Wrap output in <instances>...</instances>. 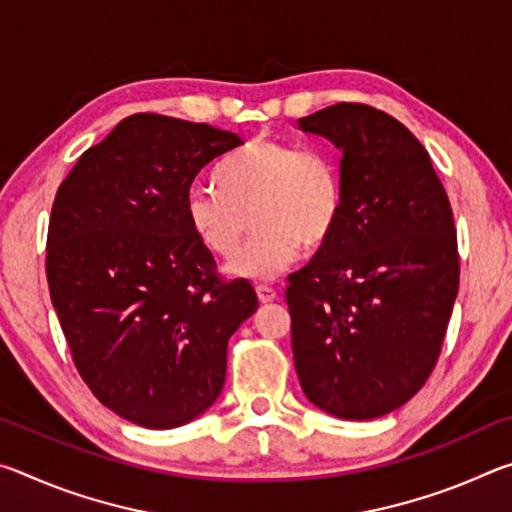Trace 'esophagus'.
<instances>
[{
	"instance_id": "esophagus-1",
	"label": "esophagus",
	"mask_w": 512,
	"mask_h": 512,
	"mask_svg": "<svg viewBox=\"0 0 512 512\" xmlns=\"http://www.w3.org/2000/svg\"><path fill=\"white\" fill-rule=\"evenodd\" d=\"M255 291H257V298L262 305H266V302H273L277 298V291L273 287H266V284H257Z\"/></svg>"
}]
</instances>
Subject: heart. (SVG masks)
I'll return each instance as SVG.
<instances>
[{
    "label": "heart",
    "mask_w": 512,
    "mask_h": 512,
    "mask_svg": "<svg viewBox=\"0 0 512 512\" xmlns=\"http://www.w3.org/2000/svg\"><path fill=\"white\" fill-rule=\"evenodd\" d=\"M212 189H192L187 223L216 257L235 253L248 230H257L232 257L228 273L268 282L298 262L302 248H323L343 216V180L325 153L255 140L230 153L214 169Z\"/></svg>",
    "instance_id": "b5f03b06"
}]
</instances>
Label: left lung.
<instances>
[{
    "label": "left lung",
    "mask_w": 512,
    "mask_h": 512,
    "mask_svg": "<svg viewBox=\"0 0 512 512\" xmlns=\"http://www.w3.org/2000/svg\"><path fill=\"white\" fill-rule=\"evenodd\" d=\"M302 133L341 151L343 216L289 277L293 363L307 400L372 420L420 391L458 296L454 214L429 153L395 117L336 103Z\"/></svg>",
    "instance_id": "1"
}]
</instances>
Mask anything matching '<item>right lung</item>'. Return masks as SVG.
Wrapping results in <instances>:
<instances>
[{
    "mask_svg": "<svg viewBox=\"0 0 512 512\" xmlns=\"http://www.w3.org/2000/svg\"><path fill=\"white\" fill-rule=\"evenodd\" d=\"M241 144L230 131L137 112L58 187L51 302L85 384L140 427H183L210 409L228 339L257 309L250 282L216 275L185 216L201 169Z\"/></svg>",
    "mask_w": 512,
    "mask_h": 512,
    "instance_id": "right-lung-1",
    "label": "right lung"
}]
</instances>
